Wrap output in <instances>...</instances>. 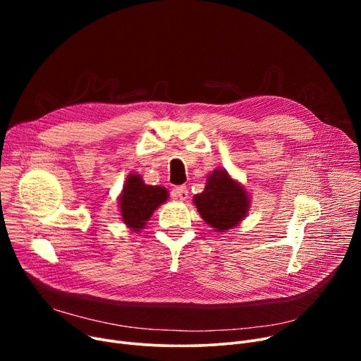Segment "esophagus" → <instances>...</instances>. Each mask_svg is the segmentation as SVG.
<instances>
[{
	"mask_svg": "<svg viewBox=\"0 0 361 361\" xmlns=\"http://www.w3.org/2000/svg\"><path fill=\"white\" fill-rule=\"evenodd\" d=\"M174 196H176L177 199H180V200H187V197H188L187 187H185V185L176 187V188H174Z\"/></svg>",
	"mask_w": 361,
	"mask_h": 361,
	"instance_id": "1",
	"label": "esophagus"
}]
</instances>
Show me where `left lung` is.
Returning a JSON list of instances; mask_svg holds the SVG:
<instances>
[{"label":"left lung","instance_id":"obj_1","mask_svg":"<svg viewBox=\"0 0 361 361\" xmlns=\"http://www.w3.org/2000/svg\"><path fill=\"white\" fill-rule=\"evenodd\" d=\"M203 221L218 233L233 228L249 212L250 199L245 188L225 169H215L207 177L204 190L193 197Z\"/></svg>","mask_w":361,"mask_h":361}]
</instances>
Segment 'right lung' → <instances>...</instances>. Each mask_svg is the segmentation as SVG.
Here are the masks:
<instances>
[{"label":"right lung","instance_id":"1","mask_svg":"<svg viewBox=\"0 0 361 361\" xmlns=\"http://www.w3.org/2000/svg\"><path fill=\"white\" fill-rule=\"evenodd\" d=\"M166 188L147 185L140 176L130 174L118 199L121 219L133 231H140L157 207L166 202Z\"/></svg>","mask_w":361,"mask_h":361}]
</instances>
